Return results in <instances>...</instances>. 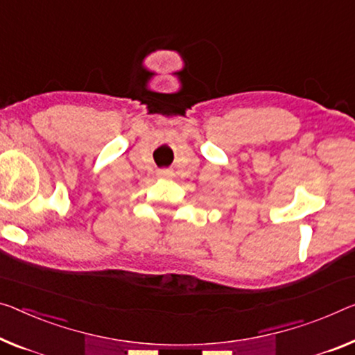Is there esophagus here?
Segmentation results:
<instances>
[{"label":"esophagus","instance_id":"esophagus-1","mask_svg":"<svg viewBox=\"0 0 355 355\" xmlns=\"http://www.w3.org/2000/svg\"><path fill=\"white\" fill-rule=\"evenodd\" d=\"M170 174H171L170 171H165V173H163V176H170Z\"/></svg>","mask_w":355,"mask_h":355}]
</instances>
